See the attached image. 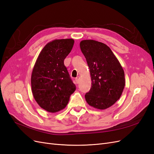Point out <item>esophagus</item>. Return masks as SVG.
<instances>
[{
  "mask_svg": "<svg viewBox=\"0 0 154 154\" xmlns=\"http://www.w3.org/2000/svg\"><path fill=\"white\" fill-rule=\"evenodd\" d=\"M80 76H78V77H76V79H75V81H76V83H79V82H80Z\"/></svg>",
  "mask_w": 154,
  "mask_h": 154,
  "instance_id": "obj_1",
  "label": "esophagus"
}]
</instances>
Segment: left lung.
Instances as JSON below:
<instances>
[{"instance_id":"1","label":"left lung","mask_w":154,"mask_h":154,"mask_svg":"<svg viewBox=\"0 0 154 154\" xmlns=\"http://www.w3.org/2000/svg\"><path fill=\"white\" fill-rule=\"evenodd\" d=\"M91 77V88L85 97L95 109L104 110L113 105L122 94L125 85L123 67L106 44L94 40L80 42Z\"/></svg>"}]
</instances>
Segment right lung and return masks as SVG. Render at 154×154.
I'll return each mask as SVG.
<instances>
[{
  "instance_id": "add662e5",
  "label": "right lung",
  "mask_w": 154,
  "mask_h": 154,
  "mask_svg": "<svg viewBox=\"0 0 154 154\" xmlns=\"http://www.w3.org/2000/svg\"><path fill=\"white\" fill-rule=\"evenodd\" d=\"M72 38L54 40L41 51L32 69L31 83L34 98L38 105L49 112L63 110L76 90L64 60L71 52Z\"/></svg>"
}]
</instances>
